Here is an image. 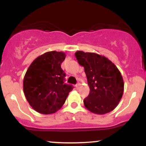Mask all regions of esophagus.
I'll return each mask as SVG.
<instances>
[{
    "mask_svg": "<svg viewBox=\"0 0 146 146\" xmlns=\"http://www.w3.org/2000/svg\"><path fill=\"white\" fill-rule=\"evenodd\" d=\"M80 83H78L76 85H75V87H76L77 88H80Z\"/></svg>",
    "mask_w": 146,
    "mask_h": 146,
    "instance_id": "obj_1",
    "label": "esophagus"
}]
</instances>
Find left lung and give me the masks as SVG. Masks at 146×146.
Returning a JSON list of instances; mask_svg holds the SVG:
<instances>
[{
    "label": "left lung",
    "instance_id": "1",
    "mask_svg": "<svg viewBox=\"0 0 146 146\" xmlns=\"http://www.w3.org/2000/svg\"><path fill=\"white\" fill-rule=\"evenodd\" d=\"M75 56L84 68L90 88L89 95L84 100L85 107L98 115L113 110L121 100L124 87L118 68L110 60L98 53L78 51Z\"/></svg>",
    "mask_w": 146,
    "mask_h": 146
}]
</instances>
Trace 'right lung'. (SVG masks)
<instances>
[{
    "label": "right lung",
    "mask_w": 146,
    "mask_h": 146,
    "mask_svg": "<svg viewBox=\"0 0 146 146\" xmlns=\"http://www.w3.org/2000/svg\"><path fill=\"white\" fill-rule=\"evenodd\" d=\"M66 58L62 51H48L30 64L23 80L27 102L36 111L44 115L56 113L62 106L72 85L66 84L61 64Z\"/></svg>",
    "instance_id": "add662e5"
}]
</instances>
